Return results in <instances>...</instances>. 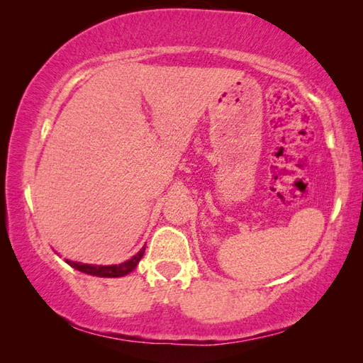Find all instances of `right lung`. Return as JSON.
I'll use <instances>...</instances> for the list:
<instances>
[{
    "label": "right lung",
    "mask_w": 363,
    "mask_h": 363,
    "mask_svg": "<svg viewBox=\"0 0 363 363\" xmlns=\"http://www.w3.org/2000/svg\"><path fill=\"white\" fill-rule=\"evenodd\" d=\"M145 252V246L138 251L134 257H130L129 260L123 262L120 265H87V264H79V262H72V260H65L68 265L79 269V272L86 273V274H91V276H99V277H120L125 276L128 273L133 272V269L137 267L138 262L143 257Z\"/></svg>",
    "instance_id": "add662e5"
}]
</instances>
